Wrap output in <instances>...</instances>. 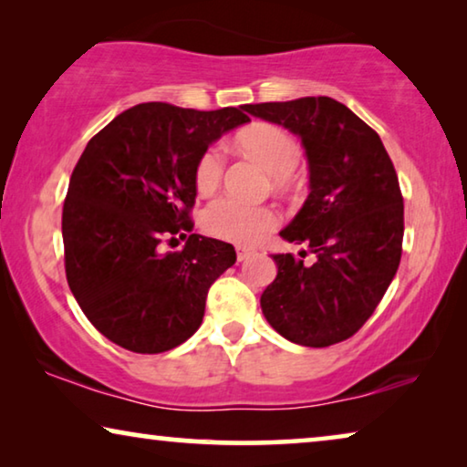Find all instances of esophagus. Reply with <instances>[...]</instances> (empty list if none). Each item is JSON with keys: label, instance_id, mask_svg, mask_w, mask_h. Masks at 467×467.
<instances>
[{"label": "esophagus", "instance_id": "1", "mask_svg": "<svg viewBox=\"0 0 467 467\" xmlns=\"http://www.w3.org/2000/svg\"><path fill=\"white\" fill-rule=\"evenodd\" d=\"M255 254H257V249L252 245H236V257H239V262H245Z\"/></svg>", "mask_w": 467, "mask_h": 467}]
</instances>
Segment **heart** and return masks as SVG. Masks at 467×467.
Segmentation results:
<instances>
[{"label": "heart", "instance_id": "obj_1", "mask_svg": "<svg viewBox=\"0 0 467 467\" xmlns=\"http://www.w3.org/2000/svg\"><path fill=\"white\" fill-rule=\"evenodd\" d=\"M236 146L254 157L268 173H273L275 184L278 186L287 182L302 157L300 144L273 123H255L239 131ZM224 163V150L220 146H210L201 155L194 170V184L201 192H210L220 184ZM203 222L210 234L245 245L260 239L264 233L273 231L278 224V215L270 207L247 205L233 197H222L207 207Z\"/></svg>", "mask_w": 467, "mask_h": 467}]
</instances>
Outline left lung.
<instances>
[{
    "label": "left lung",
    "instance_id": "8db88e82",
    "mask_svg": "<svg viewBox=\"0 0 467 467\" xmlns=\"http://www.w3.org/2000/svg\"><path fill=\"white\" fill-rule=\"evenodd\" d=\"M249 115L283 125L308 159V199L281 231L306 243L315 262L275 254L276 278L264 289L266 321L289 342L325 348L352 337L399 270L405 207L379 136L329 96L245 104Z\"/></svg>",
    "mask_w": 467,
    "mask_h": 467
}]
</instances>
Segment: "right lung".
I'll return each instance as SVG.
<instances>
[{
    "label": "right lung",
    "instance_id": "add662e5",
    "mask_svg": "<svg viewBox=\"0 0 467 467\" xmlns=\"http://www.w3.org/2000/svg\"><path fill=\"white\" fill-rule=\"evenodd\" d=\"M245 107L136 104L102 128L75 165L62 207L67 281L110 342L159 354L186 342L212 283L236 262L231 243L192 231L194 170L210 144L247 123ZM187 239L161 254L167 235Z\"/></svg>",
    "mask_w": 467,
    "mask_h": 467
}]
</instances>
